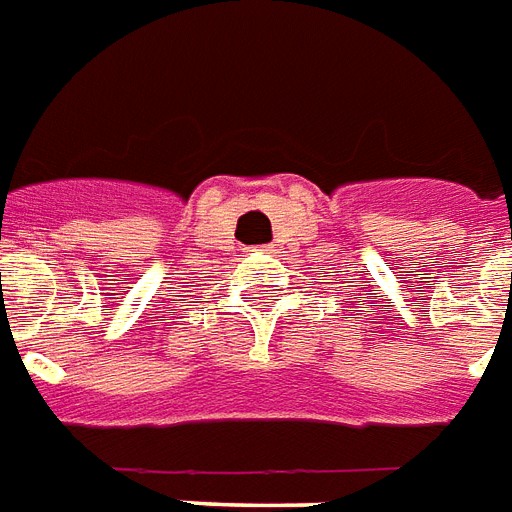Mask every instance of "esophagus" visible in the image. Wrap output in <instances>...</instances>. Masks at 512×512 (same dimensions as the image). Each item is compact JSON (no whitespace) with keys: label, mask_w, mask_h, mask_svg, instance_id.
<instances>
[{"label":"esophagus","mask_w":512,"mask_h":512,"mask_svg":"<svg viewBox=\"0 0 512 512\" xmlns=\"http://www.w3.org/2000/svg\"><path fill=\"white\" fill-rule=\"evenodd\" d=\"M255 252H273L271 247H260V249H255Z\"/></svg>","instance_id":"34e87169"}]
</instances>
